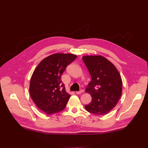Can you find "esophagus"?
I'll use <instances>...</instances> for the list:
<instances>
[{"instance_id":"1","label":"esophagus","mask_w":148,"mask_h":148,"mask_svg":"<svg viewBox=\"0 0 148 148\" xmlns=\"http://www.w3.org/2000/svg\"><path fill=\"white\" fill-rule=\"evenodd\" d=\"M84 92V90L81 89V90H80V91H76V92H75V93H76L77 94H81L83 93Z\"/></svg>"}]
</instances>
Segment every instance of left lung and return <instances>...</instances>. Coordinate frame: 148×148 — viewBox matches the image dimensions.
Here are the masks:
<instances>
[{
	"instance_id": "1",
	"label": "left lung",
	"mask_w": 148,
	"mask_h": 148,
	"mask_svg": "<svg viewBox=\"0 0 148 148\" xmlns=\"http://www.w3.org/2000/svg\"><path fill=\"white\" fill-rule=\"evenodd\" d=\"M82 60L91 77L86 91L91 95L92 101L85 108L95 115L107 114L116 106L121 96L120 74L112 63L102 56H87Z\"/></svg>"
}]
</instances>
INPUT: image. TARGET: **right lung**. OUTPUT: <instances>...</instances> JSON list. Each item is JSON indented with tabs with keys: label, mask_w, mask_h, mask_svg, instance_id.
Here are the masks:
<instances>
[{
	"label": "right lung",
	"mask_w": 148,
	"mask_h": 148,
	"mask_svg": "<svg viewBox=\"0 0 148 148\" xmlns=\"http://www.w3.org/2000/svg\"><path fill=\"white\" fill-rule=\"evenodd\" d=\"M76 58L72 54H52L42 60L34 71L30 94L36 106L46 114H56L65 108L70 95L66 92L61 77Z\"/></svg>",
	"instance_id": "right-lung-1"
}]
</instances>
